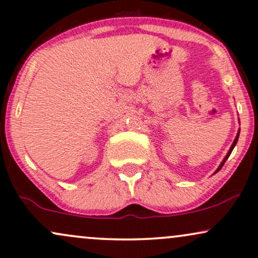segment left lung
Returning <instances> with one entry per match:
<instances>
[{
  "label": "left lung",
  "mask_w": 258,
  "mask_h": 258,
  "mask_svg": "<svg viewBox=\"0 0 258 258\" xmlns=\"http://www.w3.org/2000/svg\"><path fill=\"white\" fill-rule=\"evenodd\" d=\"M239 133H240V130H239V131H238V133H236V137H235V139H234V142H233L232 147H230V149H229V150H228L227 155H226V156H224V159H223V160H222L221 165H220V166H218V168H217V170H216V172H215V173H217V172H218V171H220V170H221V168H222V166H223V165H224V162H226V161H227V159H228V158H229V155H230V154H232V152H233V149H234V147H235L236 142H238V138H239Z\"/></svg>",
  "instance_id": "8db88e82"
}]
</instances>
